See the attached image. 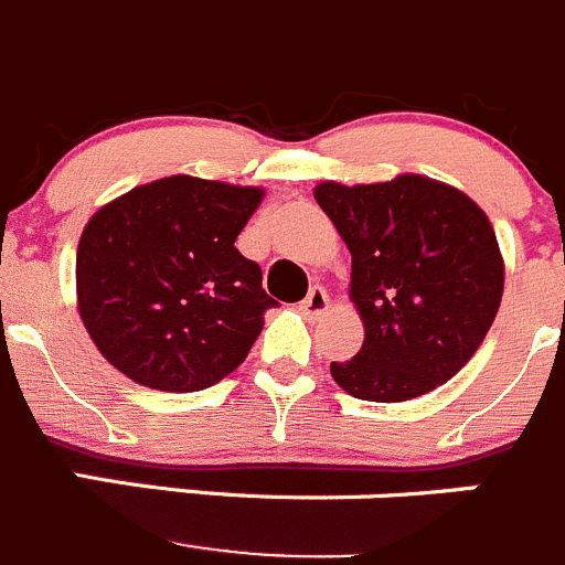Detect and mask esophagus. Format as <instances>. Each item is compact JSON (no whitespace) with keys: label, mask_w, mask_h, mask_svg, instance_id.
<instances>
[{"label":"esophagus","mask_w":565,"mask_h":565,"mask_svg":"<svg viewBox=\"0 0 565 565\" xmlns=\"http://www.w3.org/2000/svg\"><path fill=\"white\" fill-rule=\"evenodd\" d=\"M328 306H331V300H328V292L322 287H311L309 295H306L303 300H300L298 309L303 311L306 317H322L328 311Z\"/></svg>","instance_id":"1"}]
</instances>
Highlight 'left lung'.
<instances>
[{
    "label": "left lung",
    "instance_id": "8db88e82",
    "mask_svg": "<svg viewBox=\"0 0 565 565\" xmlns=\"http://www.w3.org/2000/svg\"><path fill=\"white\" fill-rule=\"evenodd\" d=\"M350 250V300L364 344L331 361L339 386L370 403H403L450 381L483 344L505 289V262L486 212L419 173L315 188Z\"/></svg>",
    "mask_w": 565,
    "mask_h": 565
}]
</instances>
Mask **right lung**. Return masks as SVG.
<instances>
[{
    "instance_id": "add662e5",
    "label": "right lung",
    "mask_w": 565,
    "mask_h": 565,
    "mask_svg": "<svg viewBox=\"0 0 565 565\" xmlns=\"http://www.w3.org/2000/svg\"><path fill=\"white\" fill-rule=\"evenodd\" d=\"M262 188L166 177L104 204L76 248V309L98 353L157 392L237 370L276 300L234 243Z\"/></svg>"
}]
</instances>
